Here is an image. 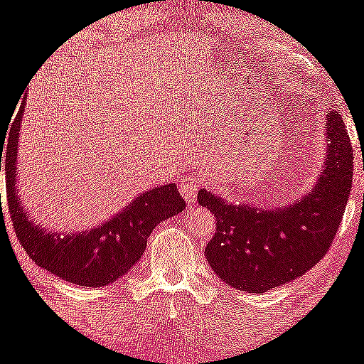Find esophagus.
<instances>
[{"instance_id": "obj_1", "label": "esophagus", "mask_w": 364, "mask_h": 364, "mask_svg": "<svg viewBox=\"0 0 364 364\" xmlns=\"http://www.w3.org/2000/svg\"><path fill=\"white\" fill-rule=\"evenodd\" d=\"M202 185V176L198 172H190L185 179L181 181V195L186 200H192L197 195L198 188Z\"/></svg>"}]
</instances>
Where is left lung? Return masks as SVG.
I'll list each match as a JSON object with an SVG mask.
<instances>
[{"mask_svg": "<svg viewBox=\"0 0 364 364\" xmlns=\"http://www.w3.org/2000/svg\"><path fill=\"white\" fill-rule=\"evenodd\" d=\"M326 159L316 185L279 208L233 204L200 190L197 200L216 216L205 246L214 274L240 291L263 293L311 270L331 246L353 186V144L343 118L326 114Z\"/></svg>", "mask_w": 364, "mask_h": 364, "instance_id": "8db88e82", "label": "left lung"}]
</instances>
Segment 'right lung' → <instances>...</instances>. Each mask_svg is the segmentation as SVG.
Here are the masks:
<instances>
[{"label": "right lung", "instance_id": "obj_1", "mask_svg": "<svg viewBox=\"0 0 364 364\" xmlns=\"http://www.w3.org/2000/svg\"><path fill=\"white\" fill-rule=\"evenodd\" d=\"M26 97L10 129L4 156L6 200L15 233L36 265L64 281L87 288H101L117 281L139 262L153 228L185 209V200L174 183L139 193L109 220L89 230L60 233L41 228L29 218L17 192V153ZM1 200V195H0Z\"/></svg>", "mask_w": 364, "mask_h": 364}]
</instances>
